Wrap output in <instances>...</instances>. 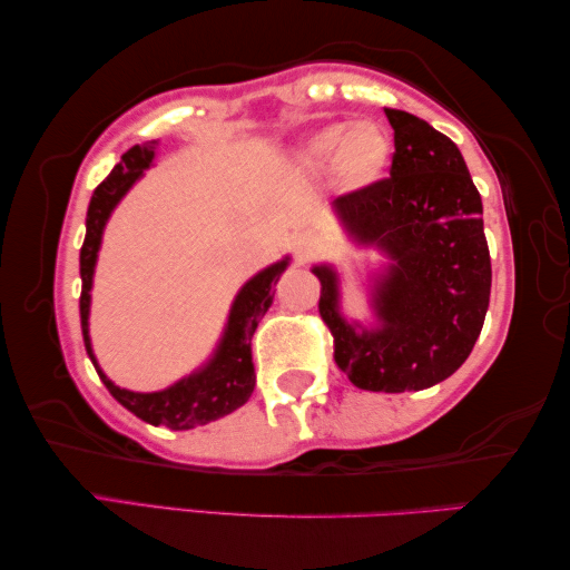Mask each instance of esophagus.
<instances>
[{
	"label": "esophagus",
	"mask_w": 570,
	"mask_h": 570,
	"mask_svg": "<svg viewBox=\"0 0 570 570\" xmlns=\"http://www.w3.org/2000/svg\"><path fill=\"white\" fill-rule=\"evenodd\" d=\"M321 252V242L311 232H303V235L295 237V259L297 263H307Z\"/></svg>",
	"instance_id": "obj_1"
}]
</instances>
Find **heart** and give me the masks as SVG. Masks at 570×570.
Masks as SVG:
<instances>
[{
  "label": "heart",
  "instance_id": "heart-1",
  "mask_svg": "<svg viewBox=\"0 0 570 570\" xmlns=\"http://www.w3.org/2000/svg\"><path fill=\"white\" fill-rule=\"evenodd\" d=\"M391 156V138L376 124L328 126L311 136L301 151V164L311 171L335 169L341 184L358 189L384 174Z\"/></svg>",
  "mask_w": 570,
  "mask_h": 570
}]
</instances>
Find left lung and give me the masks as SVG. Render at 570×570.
<instances>
[{"instance_id":"1","label":"left lung","mask_w":570,"mask_h":570,"mask_svg":"<svg viewBox=\"0 0 570 570\" xmlns=\"http://www.w3.org/2000/svg\"><path fill=\"white\" fill-rule=\"evenodd\" d=\"M386 118L391 176L335 199L351 235L394 259L373 305L379 328L358 333L343 321L335 273H313L338 368L363 391L401 394L440 384L468 361L490 305L492 267L482 199L460 148L406 110L386 108Z\"/></svg>"}]
</instances>
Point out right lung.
<instances>
[{"instance_id": "1", "label": "right lung", "mask_w": 570, "mask_h": 570, "mask_svg": "<svg viewBox=\"0 0 570 570\" xmlns=\"http://www.w3.org/2000/svg\"><path fill=\"white\" fill-rule=\"evenodd\" d=\"M156 141H146L141 146L128 148L120 156V164L114 166L106 179H102L90 197L88 217H86V242L80 247V325L86 351L96 366L98 376L110 391L120 406H126L130 414H136L144 422L154 426L169 429H191L199 424H209L214 419L227 416L235 412L255 391V366H252V335H255L257 323L263 321L267 307L273 305V285L287 267V257L283 263L269 265L263 273L255 275L242 287L235 305H232L227 331L219 343L217 356L212 358L207 368H202L194 376L179 381V384L156 391V394H136V391L118 389L114 381H108L106 373L98 368L96 356L90 351L88 338V307H90V285H92V267H96L98 247L102 227L114 212L120 197L130 189L138 176L144 174L148 164L154 161Z\"/></svg>"}]
</instances>
